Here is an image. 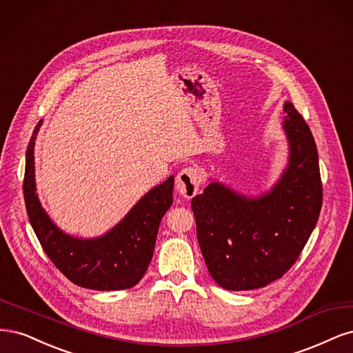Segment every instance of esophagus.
<instances>
[{
    "label": "esophagus",
    "mask_w": 353,
    "mask_h": 353,
    "mask_svg": "<svg viewBox=\"0 0 353 353\" xmlns=\"http://www.w3.org/2000/svg\"><path fill=\"white\" fill-rule=\"evenodd\" d=\"M201 186V172L199 168L189 165L183 170H180V173L176 177V189L181 196L186 199L193 198L198 193Z\"/></svg>",
    "instance_id": "1"
}]
</instances>
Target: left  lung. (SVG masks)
Segmentation results:
<instances>
[{"instance_id":"left-lung-1","label":"left lung","mask_w":353,"mask_h":353,"mask_svg":"<svg viewBox=\"0 0 353 353\" xmlns=\"http://www.w3.org/2000/svg\"><path fill=\"white\" fill-rule=\"evenodd\" d=\"M283 111L289 164L270 192L248 198L211 181L192 199L202 256L227 290L259 289L286 274L320 217L323 185L314 136L292 102H284Z\"/></svg>"}]
</instances>
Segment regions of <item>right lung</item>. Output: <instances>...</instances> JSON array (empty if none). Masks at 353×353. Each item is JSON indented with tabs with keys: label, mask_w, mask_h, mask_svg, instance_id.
<instances>
[{
	"label": "right lung",
	"mask_w": 353,
	"mask_h": 353,
	"mask_svg": "<svg viewBox=\"0 0 353 353\" xmlns=\"http://www.w3.org/2000/svg\"><path fill=\"white\" fill-rule=\"evenodd\" d=\"M42 120L32 133L26 151L23 193L26 211L38 241L63 274L77 286L92 290L133 288L150 265L163 215L173 203L174 177L152 188L116 227L95 239L65 234L43 211L35 186L33 148Z\"/></svg>",
	"instance_id": "obj_1"
}]
</instances>
